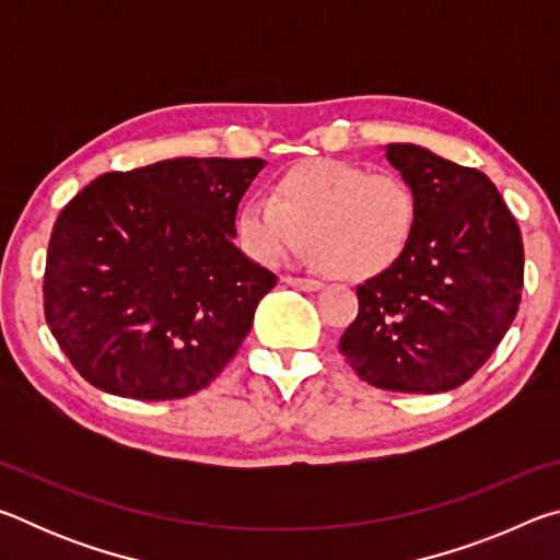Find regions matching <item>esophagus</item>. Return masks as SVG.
I'll use <instances>...</instances> for the list:
<instances>
[{"label": "esophagus", "mask_w": 560, "mask_h": 560, "mask_svg": "<svg viewBox=\"0 0 560 560\" xmlns=\"http://www.w3.org/2000/svg\"><path fill=\"white\" fill-rule=\"evenodd\" d=\"M283 281H287L289 287H296V289H301V291H320V289H324V283L316 281V279H296V277H287Z\"/></svg>", "instance_id": "obj_1"}]
</instances>
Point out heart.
Wrapping results in <instances>:
<instances>
[{
	"label": "heart",
	"mask_w": 560,
	"mask_h": 560,
	"mask_svg": "<svg viewBox=\"0 0 560 560\" xmlns=\"http://www.w3.org/2000/svg\"><path fill=\"white\" fill-rule=\"evenodd\" d=\"M417 195L400 175L368 173L340 160H306L271 187V200H249L236 214V236L259 264L279 267L314 249L330 277H385L410 249Z\"/></svg>",
	"instance_id": "b5f03b06"
}]
</instances>
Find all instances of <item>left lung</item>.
Instances as JSON below:
<instances>
[{
    "instance_id": "8db88e82",
    "label": "left lung",
    "mask_w": 560,
    "mask_h": 560,
    "mask_svg": "<svg viewBox=\"0 0 560 560\" xmlns=\"http://www.w3.org/2000/svg\"><path fill=\"white\" fill-rule=\"evenodd\" d=\"M385 158L417 195V230L402 261L358 291L340 355L368 385L447 393L487 363L514 320L524 244L494 183L412 143Z\"/></svg>"
}]
</instances>
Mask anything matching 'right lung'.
I'll list each match as a JSON object with an SVG mask.
<instances>
[{
    "label": "right lung",
    "mask_w": 560,
    "mask_h": 560,
    "mask_svg": "<svg viewBox=\"0 0 560 560\" xmlns=\"http://www.w3.org/2000/svg\"><path fill=\"white\" fill-rule=\"evenodd\" d=\"M259 158H175L106 173L54 224L44 311L98 390L177 400L210 385L277 287L236 236Z\"/></svg>",
    "instance_id": "add662e5"
}]
</instances>
